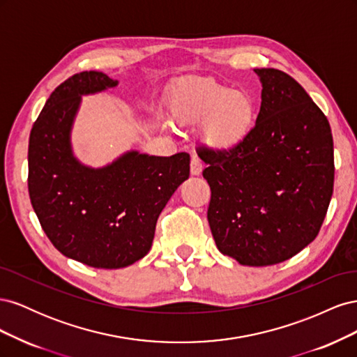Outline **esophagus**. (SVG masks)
I'll list each match as a JSON object with an SVG mask.
<instances>
[{"label": "esophagus", "instance_id": "esophagus-1", "mask_svg": "<svg viewBox=\"0 0 357 357\" xmlns=\"http://www.w3.org/2000/svg\"><path fill=\"white\" fill-rule=\"evenodd\" d=\"M202 172V162L199 160L198 156H192L190 160V174L192 176H199Z\"/></svg>", "mask_w": 357, "mask_h": 357}]
</instances>
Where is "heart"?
<instances>
[{"instance_id": "obj_1", "label": "heart", "mask_w": 357, "mask_h": 357, "mask_svg": "<svg viewBox=\"0 0 357 357\" xmlns=\"http://www.w3.org/2000/svg\"><path fill=\"white\" fill-rule=\"evenodd\" d=\"M181 123H205V143L218 152L240 147L256 122V102L250 93L204 82L183 89L174 100Z\"/></svg>"}]
</instances>
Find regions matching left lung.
<instances>
[{
  "mask_svg": "<svg viewBox=\"0 0 357 357\" xmlns=\"http://www.w3.org/2000/svg\"><path fill=\"white\" fill-rule=\"evenodd\" d=\"M261 112L229 152L198 147L219 250L248 266L287 261L316 238L333 192V139L326 116L289 74L256 68Z\"/></svg>",
  "mask_w": 357,
  "mask_h": 357,
  "instance_id": "obj_1",
  "label": "left lung"
}]
</instances>
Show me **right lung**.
<instances>
[{
  "label": "right lung",
  "mask_w": 357,
  "mask_h": 357,
  "mask_svg": "<svg viewBox=\"0 0 357 357\" xmlns=\"http://www.w3.org/2000/svg\"><path fill=\"white\" fill-rule=\"evenodd\" d=\"M117 86L100 71L71 75L53 91L28 146V190L43 231L58 250L84 265L116 269L144 257L168 199L189 178V153L128 152L89 168L74 158L70 132L82 95Z\"/></svg>",
  "instance_id": "add662e5"
}]
</instances>
